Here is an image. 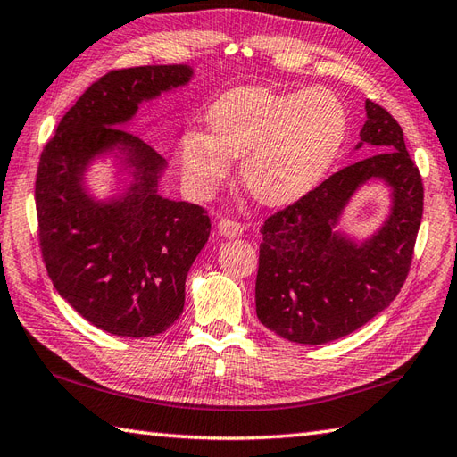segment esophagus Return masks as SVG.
<instances>
[{"label": "esophagus", "instance_id": "esophagus-1", "mask_svg": "<svg viewBox=\"0 0 457 457\" xmlns=\"http://www.w3.org/2000/svg\"><path fill=\"white\" fill-rule=\"evenodd\" d=\"M219 232L220 237H227V238H237L240 237L245 228H242L240 222L237 220H230V219H220L219 220Z\"/></svg>", "mask_w": 457, "mask_h": 457}]
</instances>
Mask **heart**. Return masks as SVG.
<instances>
[{
	"label": "heart",
	"mask_w": 457,
	"mask_h": 457,
	"mask_svg": "<svg viewBox=\"0 0 457 457\" xmlns=\"http://www.w3.org/2000/svg\"><path fill=\"white\" fill-rule=\"evenodd\" d=\"M207 133L187 130L179 156L189 184L211 189L242 158L240 179L262 205L307 195L338 158L348 133L342 101L324 87L278 94L246 86L227 91L207 113Z\"/></svg>",
	"instance_id": "b5f03b06"
}]
</instances>
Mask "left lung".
<instances>
[{
  "mask_svg": "<svg viewBox=\"0 0 457 457\" xmlns=\"http://www.w3.org/2000/svg\"><path fill=\"white\" fill-rule=\"evenodd\" d=\"M360 143L375 154L342 168L262 227L256 314L297 344H327L358 330L397 297L422 220V179L403 129L366 101ZM370 180L390 187L392 207L366 239L337 230L351 197Z\"/></svg>",
  "mask_w": 457,
  "mask_h": 457,
  "instance_id": "8db88e82",
  "label": "left lung"
}]
</instances>
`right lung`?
<instances>
[{
	"label": "right lung",
	"mask_w": 457,
	"mask_h": 457,
	"mask_svg": "<svg viewBox=\"0 0 457 457\" xmlns=\"http://www.w3.org/2000/svg\"><path fill=\"white\" fill-rule=\"evenodd\" d=\"M191 78L186 64L113 70L70 107L40 154L35 203L48 276L60 297L115 337H154L178 320L187 271L209 240L207 211L162 197L166 160L120 129L145 101ZM105 157L126 178L97 200L85 176Z\"/></svg>",
	"instance_id": "obj_1"
}]
</instances>
